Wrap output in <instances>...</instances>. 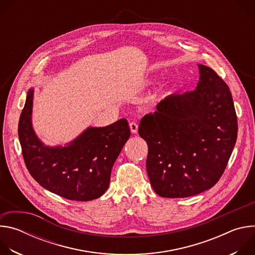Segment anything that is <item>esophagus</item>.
Masks as SVG:
<instances>
[{"label":"esophagus","mask_w":255,"mask_h":255,"mask_svg":"<svg viewBox=\"0 0 255 255\" xmlns=\"http://www.w3.org/2000/svg\"><path fill=\"white\" fill-rule=\"evenodd\" d=\"M129 126H130V130H131V132H132L133 134L137 133V131H138V124H137L136 122H131V123L129 124Z\"/></svg>","instance_id":"obj_1"}]
</instances>
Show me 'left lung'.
<instances>
[{"label":"left lung","instance_id":"8db88e82","mask_svg":"<svg viewBox=\"0 0 255 255\" xmlns=\"http://www.w3.org/2000/svg\"><path fill=\"white\" fill-rule=\"evenodd\" d=\"M198 66L196 90L166 97L139 125L148 145L150 185L162 198H187L214 187L237 139L229 87L211 67Z\"/></svg>","mask_w":255,"mask_h":255}]
</instances>
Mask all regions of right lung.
<instances>
[{
	"label": "right lung",
	"instance_id": "1",
	"mask_svg": "<svg viewBox=\"0 0 255 255\" xmlns=\"http://www.w3.org/2000/svg\"><path fill=\"white\" fill-rule=\"evenodd\" d=\"M34 90L27 93L18 135L26 167L49 192L71 201H92L109 188L111 170L130 137L126 119L106 127H89L65 146L49 147L32 127Z\"/></svg>",
	"mask_w": 255,
	"mask_h": 255
}]
</instances>
